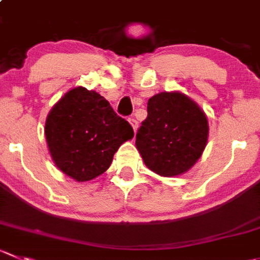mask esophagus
I'll return each instance as SVG.
<instances>
[{
    "label": "esophagus",
    "mask_w": 260,
    "mask_h": 260,
    "mask_svg": "<svg viewBox=\"0 0 260 260\" xmlns=\"http://www.w3.org/2000/svg\"><path fill=\"white\" fill-rule=\"evenodd\" d=\"M128 122L132 123L133 128H134V132H137V128H138V121H137V118H135V117H130V118H128Z\"/></svg>",
    "instance_id": "1"
}]
</instances>
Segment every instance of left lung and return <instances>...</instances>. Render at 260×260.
Segmentation results:
<instances>
[{"instance_id": "8db88e82", "label": "left lung", "mask_w": 260, "mask_h": 260, "mask_svg": "<svg viewBox=\"0 0 260 260\" xmlns=\"http://www.w3.org/2000/svg\"><path fill=\"white\" fill-rule=\"evenodd\" d=\"M147 111L135 140L145 165L167 177L191 169L208 140V121L199 106L179 91H162L148 101Z\"/></svg>"}]
</instances>
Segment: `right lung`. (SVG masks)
<instances>
[{
	"label": "right lung",
	"instance_id": "obj_1",
	"mask_svg": "<svg viewBox=\"0 0 260 260\" xmlns=\"http://www.w3.org/2000/svg\"><path fill=\"white\" fill-rule=\"evenodd\" d=\"M44 133L56 166L81 182L102 175L120 145L134 137L132 125L102 95L83 86L53 106Z\"/></svg>",
	"mask_w": 260,
	"mask_h": 260
}]
</instances>
